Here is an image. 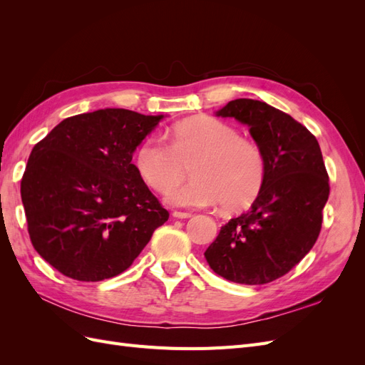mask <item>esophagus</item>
Instances as JSON below:
<instances>
[{
	"instance_id": "34e87169",
	"label": "esophagus",
	"mask_w": 365,
	"mask_h": 365,
	"mask_svg": "<svg viewBox=\"0 0 365 365\" xmlns=\"http://www.w3.org/2000/svg\"><path fill=\"white\" fill-rule=\"evenodd\" d=\"M172 216L173 217H178V219H187V217L192 216V213H189V212H178V210H175V212L172 213Z\"/></svg>"
}]
</instances>
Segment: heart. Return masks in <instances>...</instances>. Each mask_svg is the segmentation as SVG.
<instances>
[{
    "instance_id": "heart-1",
    "label": "heart",
    "mask_w": 365,
    "mask_h": 365,
    "mask_svg": "<svg viewBox=\"0 0 365 365\" xmlns=\"http://www.w3.org/2000/svg\"><path fill=\"white\" fill-rule=\"evenodd\" d=\"M170 143L158 135L141 141L135 164L155 192H168L192 165L194 180L172 190L168 201L180 207L219 204L235 212L248 207L267 178V158L254 140L213 117H193L170 129Z\"/></svg>"
}]
</instances>
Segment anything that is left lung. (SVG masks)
<instances>
[{
  "mask_svg": "<svg viewBox=\"0 0 365 365\" xmlns=\"http://www.w3.org/2000/svg\"><path fill=\"white\" fill-rule=\"evenodd\" d=\"M216 114L250 126L267 158V178L256 201L220 228L204 256L230 282L269 283L288 274L322 231L330 192L322 149L306 126L264 102L236 98Z\"/></svg>",
  "mask_w": 365,
  "mask_h": 365,
  "instance_id": "obj_1",
  "label": "left lung"
}]
</instances>
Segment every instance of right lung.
<instances>
[{"instance_id":"add662e5","label":"right lung","mask_w":365,"mask_h":365,"mask_svg":"<svg viewBox=\"0 0 365 365\" xmlns=\"http://www.w3.org/2000/svg\"><path fill=\"white\" fill-rule=\"evenodd\" d=\"M163 115L106 108L65 118L33 148L21 180L31 245L79 282L126 271L169 212L132 153Z\"/></svg>"}]
</instances>
